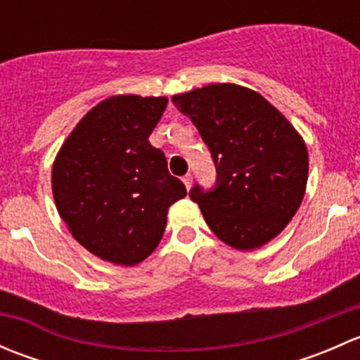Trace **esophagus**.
Wrapping results in <instances>:
<instances>
[{"label":"esophagus","mask_w":360,"mask_h":360,"mask_svg":"<svg viewBox=\"0 0 360 360\" xmlns=\"http://www.w3.org/2000/svg\"><path fill=\"white\" fill-rule=\"evenodd\" d=\"M183 183H184V186H186L188 190H190L191 183H193V176H191V174H186V176L183 177Z\"/></svg>","instance_id":"34e87169"}]
</instances>
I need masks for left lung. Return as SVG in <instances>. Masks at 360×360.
Returning a JSON list of instances; mask_svg holds the SVG:
<instances>
[{
	"label": "left lung",
	"instance_id": "1",
	"mask_svg": "<svg viewBox=\"0 0 360 360\" xmlns=\"http://www.w3.org/2000/svg\"><path fill=\"white\" fill-rule=\"evenodd\" d=\"M172 103L190 116L216 165V186L190 191L214 235L240 250L277 237L307 188L308 151L296 129L263 96L233 83L179 94Z\"/></svg>",
	"mask_w": 360,
	"mask_h": 360
}]
</instances>
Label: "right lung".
<instances>
[{"instance_id": "obj_1", "label": "right lung", "mask_w": 360, "mask_h": 360, "mask_svg": "<svg viewBox=\"0 0 360 360\" xmlns=\"http://www.w3.org/2000/svg\"><path fill=\"white\" fill-rule=\"evenodd\" d=\"M167 97L115 96L92 108L57 153L52 191L72 237L104 261L134 266L162 240L167 212L186 197L148 137Z\"/></svg>"}]
</instances>
